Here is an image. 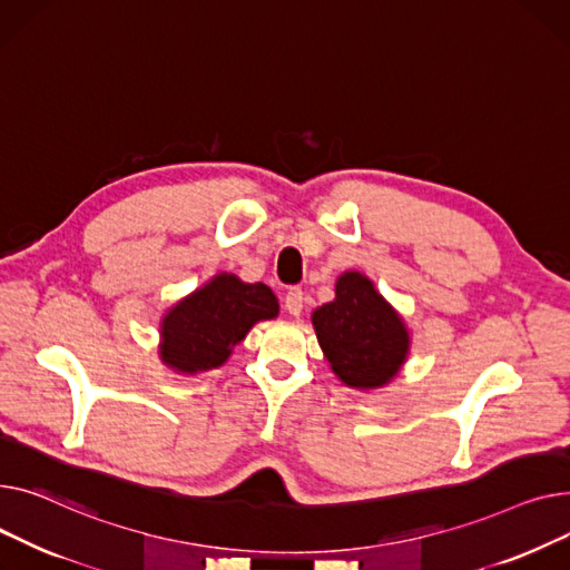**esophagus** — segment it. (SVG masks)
<instances>
[{"mask_svg": "<svg viewBox=\"0 0 570 570\" xmlns=\"http://www.w3.org/2000/svg\"><path fill=\"white\" fill-rule=\"evenodd\" d=\"M285 311L294 317L301 315V311H304V289L289 287V292L285 294Z\"/></svg>", "mask_w": 570, "mask_h": 570, "instance_id": "esophagus-1", "label": "esophagus"}]
</instances>
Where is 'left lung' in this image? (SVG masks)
Listing matches in <instances>:
<instances>
[{
	"instance_id": "8db88e82",
	"label": "left lung",
	"mask_w": 570,
	"mask_h": 570,
	"mask_svg": "<svg viewBox=\"0 0 570 570\" xmlns=\"http://www.w3.org/2000/svg\"><path fill=\"white\" fill-rule=\"evenodd\" d=\"M320 347L347 386H384L403 365L410 336L395 311L358 272L336 283V298L313 313Z\"/></svg>"
}]
</instances>
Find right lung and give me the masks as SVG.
Returning <instances> with one entry per match:
<instances>
[{"label": "right lung", "mask_w": 570, "mask_h": 570, "mask_svg": "<svg viewBox=\"0 0 570 570\" xmlns=\"http://www.w3.org/2000/svg\"><path fill=\"white\" fill-rule=\"evenodd\" d=\"M276 315L278 301L269 287L220 274L165 315L160 356L179 373L209 371L227 361L255 322Z\"/></svg>", "instance_id": "add662e5"}]
</instances>
